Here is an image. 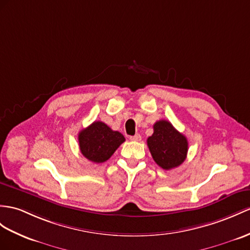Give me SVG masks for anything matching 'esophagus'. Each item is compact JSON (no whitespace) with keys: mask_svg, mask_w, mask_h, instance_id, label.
<instances>
[{"mask_svg":"<svg viewBox=\"0 0 250 250\" xmlns=\"http://www.w3.org/2000/svg\"><path fill=\"white\" fill-rule=\"evenodd\" d=\"M130 140H131V141H136V142H138V141H140V140H141V136H140L139 133H136L135 136L130 137Z\"/></svg>","mask_w":250,"mask_h":250,"instance_id":"34e87169","label":"esophagus"}]
</instances>
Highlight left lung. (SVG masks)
<instances>
[{
    "instance_id": "left-lung-1",
    "label": "left lung",
    "mask_w": 250,
    "mask_h": 250,
    "mask_svg": "<svg viewBox=\"0 0 250 250\" xmlns=\"http://www.w3.org/2000/svg\"><path fill=\"white\" fill-rule=\"evenodd\" d=\"M188 140L168 121L154 124V133L147 139V146L155 162L163 169L179 167L186 160Z\"/></svg>"
}]
</instances>
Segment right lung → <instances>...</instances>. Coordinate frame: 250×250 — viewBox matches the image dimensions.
<instances>
[{"mask_svg":"<svg viewBox=\"0 0 250 250\" xmlns=\"http://www.w3.org/2000/svg\"><path fill=\"white\" fill-rule=\"evenodd\" d=\"M124 141L125 138L121 132L112 130L101 121L93 122L78 133L82 154L94 163L107 161Z\"/></svg>","mask_w":250,"mask_h":250,"instance_id":"obj_1","label":"right lung"}]
</instances>
